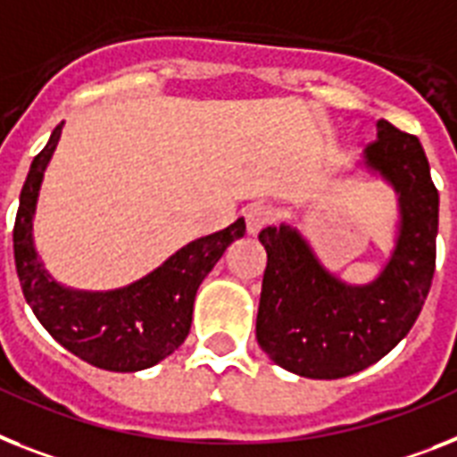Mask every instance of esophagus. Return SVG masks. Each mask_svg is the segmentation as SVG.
<instances>
[{
    "label": "esophagus",
    "instance_id": "34e87169",
    "mask_svg": "<svg viewBox=\"0 0 457 457\" xmlns=\"http://www.w3.org/2000/svg\"><path fill=\"white\" fill-rule=\"evenodd\" d=\"M273 221V210L266 205H252L247 212H245V224H247V233L256 236V233L266 228V226Z\"/></svg>",
    "mask_w": 457,
    "mask_h": 457
}]
</instances>
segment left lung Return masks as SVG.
<instances>
[{
    "label": "left lung",
    "mask_w": 457,
    "mask_h": 457,
    "mask_svg": "<svg viewBox=\"0 0 457 457\" xmlns=\"http://www.w3.org/2000/svg\"><path fill=\"white\" fill-rule=\"evenodd\" d=\"M364 163L399 194L402 228L383 273L350 287L320 266L292 226L259 233L266 247L256 341L275 364L305 378H343L386 357L418 320L436 263L439 191L416 135L378 120Z\"/></svg>",
    "instance_id": "left-lung-1"
}]
</instances>
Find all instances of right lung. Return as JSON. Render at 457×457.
I'll return each instance as SVG.
<instances>
[{
	"mask_svg": "<svg viewBox=\"0 0 457 457\" xmlns=\"http://www.w3.org/2000/svg\"><path fill=\"white\" fill-rule=\"evenodd\" d=\"M60 133L62 123L34 156L21 191L13 256L22 294L44 329L71 355L107 371H142L175 353L188 337L195 292L226 247L245 236V220L188 243L154 273L116 292L60 287L44 270L32 243L37 195Z\"/></svg>",
	"mask_w": 457,
	"mask_h": 457,
	"instance_id": "1",
	"label": "right lung"
}]
</instances>
